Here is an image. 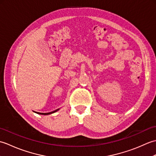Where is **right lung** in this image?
Instances as JSON below:
<instances>
[{"label":"right lung","instance_id":"1","mask_svg":"<svg viewBox=\"0 0 156 156\" xmlns=\"http://www.w3.org/2000/svg\"><path fill=\"white\" fill-rule=\"evenodd\" d=\"M59 110V108L58 109H57V110H55V111H52V112H47V113H42V112H36V113H37V114H39V115H50V114H51V113H54V112H56V111H58Z\"/></svg>","mask_w":156,"mask_h":156}]
</instances>
